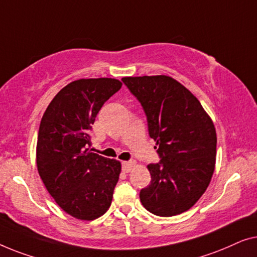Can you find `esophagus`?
Segmentation results:
<instances>
[{
	"label": "esophagus",
	"mask_w": 257,
	"mask_h": 257,
	"mask_svg": "<svg viewBox=\"0 0 257 257\" xmlns=\"http://www.w3.org/2000/svg\"><path fill=\"white\" fill-rule=\"evenodd\" d=\"M135 165L134 162H122V171L129 172L133 169V166Z\"/></svg>",
	"instance_id": "esophagus-1"
}]
</instances>
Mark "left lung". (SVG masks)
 Instances as JSON below:
<instances>
[{
    "instance_id": "1",
    "label": "left lung",
    "mask_w": 257,
    "mask_h": 257,
    "mask_svg": "<svg viewBox=\"0 0 257 257\" xmlns=\"http://www.w3.org/2000/svg\"><path fill=\"white\" fill-rule=\"evenodd\" d=\"M142 104L161 163L149 164L150 184L140 199L150 213L189 211L205 193L215 169L216 132L196 96L169 75L124 77Z\"/></svg>"
}]
</instances>
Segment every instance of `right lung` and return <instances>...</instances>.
Listing matches in <instances>:
<instances>
[{
	"label": "right lung",
	"instance_id": "obj_1",
	"mask_svg": "<svg viewBox=\"0 0 257 257\" xmlns=\"http://www.w3.org/2000/svg\"><path fill=\"white\" fill-rule=\"evenodd\" d=\"M122 87L111 78L70 82L44 111L36 163L57 205L75 219L91 221L108 211L121 173L120 161L91 153L89 129L103 103Z\"/></svg>",
	"mask_w": 257,
	"mask_h": 257
}]
</instances>
